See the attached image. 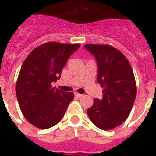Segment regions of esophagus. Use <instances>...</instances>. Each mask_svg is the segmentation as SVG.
I'll list each match as a JSON object with an SVG mask.
<instances>
[{
    "instance_id": "obj_1",
    "label": "esophagus",
    "mask_w": 156,
    "mask_h": 156,
    "mask_svg": "<svg viewBox=\"0 0 156 156\" xmlns=\"http://www.w3.org/2000/svg\"><path fill=\"white\" fill-rule=\"evenodd\" d=\"M75 96H76V97H78V98H81V97H83V95L81 94H78V93H75Z\"/></svg>"
}]
</instances>
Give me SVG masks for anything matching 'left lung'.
<instances>
[{"label": "left lung", "mask_w": 156, "mask_h": 156, "mask_svg": "<svg viewBox=\"0 0 156 156\" xmlns=\"http://www.w3.org/2000/svg\"><path fill=\"white\" fill-rule=\"evenodd\" d=\"M98 63V83L103 98H95L87 110L94 125L103 130L115 129L127 119L136 97V83L129 62L109 45L86 44Z\"/></svg>", "instance_id": "8db88e82"}]
</instances>
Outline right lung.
Returning <instances> with one entry per match:
<instances>
[{"label": "right lung", "instance_id": "right-lung-1", "mask_svg": "<svg viewBox=\"0 0 156 156\" xmlns=\"http://www.w3.org/2000/svg\"><path fill=\"white\" fill-rule=\"evenodd\" d=\"M80 44L49 41L33 49L22 64L16 83V94L24 117L37 128L46 129L60 122L73 93L51 86L60 78L68 58Z\"/></svg>", "mask_w": 156, "mask_h": 156}]
</instances>
